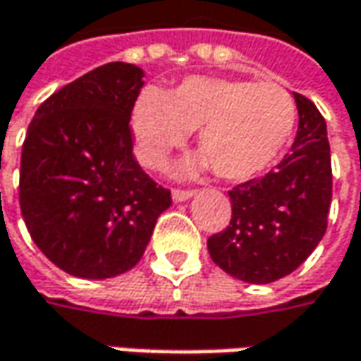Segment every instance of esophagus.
<instances>
[{
    "label": "esophagus",
    "instance_id": "obj_1",
    "mask_svg": "<svg viewBox=\"0 0 361 361\" xmlns=\"http://www.w3.org/2000/svg\"><path fill=\"white\" fill-rule=\"evenodd\" d=\"M192 195H195L192 190H180V188H174V190H173V201L174 202L188 201V199H190Z\"/></svg>",
    "mask_w": 361,
    "mask_h": 361
}]
</instances>
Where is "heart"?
Returning a JSON list of instances; mask_svg holds the SVG:
<instances>
[{
	"mask_svg": "<svg viewBox=\"0 0 361 361\" xmlns=\"http://www.w3.org/2000/svg\"><path fill=\"white\" fill-rule=\"evenodd\" d=\"M298 122L291 94L273 82L188 76L164 94L146 88L132 108V132L140 162L159 169L192 130L201 154L180 164L192 174L213 166L216 176L251 180L279 160Z\"/></svg>",
	"mask_w": 361,
	"mask_h": 361,
	"instance_id": "heart-1",
	"label": "heart"
}]
</instances>
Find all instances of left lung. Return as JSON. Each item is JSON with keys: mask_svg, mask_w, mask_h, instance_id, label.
<instances>
[{"mask_svg": "<svg viewBox=\"0 0 361 361\" xmlns=\"http://www.w3.org/2000/svg\"><path fill=\"white\" fill-rule=\"evenodd\" d=\"M299 126L291 152L265 176L229 190V227L209 237L211 259L231 277L271 283L312 255L327 229L331 157L326 120L293 92Z\"/></svg>", "mask_w": 361, "mask_h": 361, "instance_id": "left-lung-1", "label": "left lung"}]
</instances>
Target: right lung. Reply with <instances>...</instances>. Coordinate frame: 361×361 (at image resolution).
Segmentation results:
<instances>
[{
    "label": "right lung",
    "instance_id": "add662e5",
    "mask_svg": "<svg viewBox=\"0 0 361 361\" xmlns=\"http://www.w3.org/2000/svg\"><path fill=\"white\" fill-rule=\"evenodd\" d=\"M145 72L110 62L54 92L21 148L20 207L39 251L82 279L130 271L171 190L132 154L130 114Z\"/></svg>",
    "mask_w": 361,
    "mask_h": 361
}]
</instances>
